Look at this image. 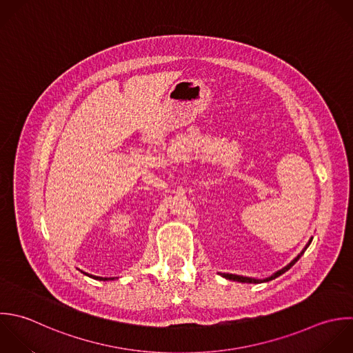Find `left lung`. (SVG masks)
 <instances>
[{
	"label": "left lung",
	"instance_id": "obj_1",
	"mask_svg": "<svg viewBox=\"0 0 353 353\" xmlns=\"http://www.w3.org/2000/svg\"><path fill=\"white\" fill-rule=\"evenodd\" d=\"M311 242H312V238L308 241V243L305 245V248L303 249V252L290 263V264H288L285 268H282V270H279L278 272H275L274 275H271L270 278H265V279H254V278H248V276H241V275H232V274H220L223 278H225V279H230V281H235V282H241V283H263V282H270V281H272V279H275V278H278V276H281L282 274H285L286 271H289L299 260H300V257L304 254V252L308 249V246L311 245Z\"/></svg>",
	"mask_w": 353,
	"mask_h": 353
}]
</instances>
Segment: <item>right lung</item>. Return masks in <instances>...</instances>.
<instances>
[{
	"mask_svg": "<svg viewBox=\"0 0 353 353\" xmlns=\"http://www.w3.org/2000/svg\"><path fill=\"white\" fill-rule=\"evenodd\" d=\"M82 272V271H81ZM82 274H85L86 276H89V278H93V279H96V281H111V279H114V278H101V276H94V275H90V274H86V272H82Z\"/></svg>",
	"mask_w": 353,
	"mask_h": 353,
	"instance_id": "right-lung-1",
	"label": "right lung"
}]
</instances>
